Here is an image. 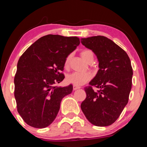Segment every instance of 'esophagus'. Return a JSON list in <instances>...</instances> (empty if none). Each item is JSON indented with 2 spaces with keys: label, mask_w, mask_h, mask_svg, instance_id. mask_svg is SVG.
I'll return each instance as SVG.
<instances>
[{
  "label": "esophagus",
  "mask_w": 147,
  "mask_h": 147,
  "mask_svg": "<svg viewBox=\"0 0 147 147\" xmlns=\"http://www.w3.org/2000/svg\"><path fill=\"white\" fill-rule=\"evenodd\" d=\"M80 88H81L80 87L73 85V90H77V89H80Z\"/></svg>",
  "instance_id": "34e87169"
}]
</instances>
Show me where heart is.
I'll return each mask as SVG.
<instances>
[{"label":"heart","instance_id":"obj_1","mask_svg":"<svg viewBox=\"0 0 147 147\" xmlns=\"http://www.w3.org/2000/svg\"><path fill=\"white\" fill-rule=\"evenodd\" d=\"M81 56L87 63H88L89 60L93 59V53L89 50H85L81 53ZM71 56L69 55L67 57L65 61V67H68L69 62H70ZM91 78V75L89 73H73L69 74L67 76L66 82L68 84H73L74 86H80L86 84Z\"/></svg>","mask_w":147,"mask_h":147}]
</instances>
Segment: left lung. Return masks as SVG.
<instances>
[{
	"mask_svg": "<svg viewBox=\"0 0 147 147\" xmlns=\"http://www.w3.org/2000/svg\"><path fill=\"white\" fill-rule=\"evenodd\" d=\"M81 43L96 56L99 69L85 88L86 98L81 109L93 125L107 126L120 116L128 102L133 71L128 54L106 37L82 38ZM92 86L99 90L94 92Z\"/></svg>",
	"mask_w": 147,
	"mask_h": 147,
	"instance_id": "left-lung-1",
	"label": "left lung"
}]
</instances>
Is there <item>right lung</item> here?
<instances>
[{
    "label": "right lung",
    "mask_w": 147,
    "mask_h": 147,
    "mask_svg": "<svg viewBox=\"0 0 147 147\" xmlns=\"http://www.w3.org/2000/svg\"><path fill=\"white\" fill-rule=\"evenodd\" d=\"M80 45L77 37L47 35L27 49L18 61L14 78L17 111L25 123L37 128L56 119L65 96L73 86L57 87L64 79L67 57Z\"/></svg>",
    "instance_id": "obj_1"
}]
</instances>
